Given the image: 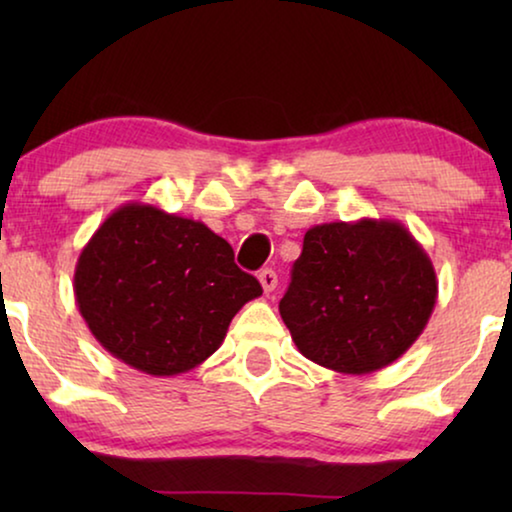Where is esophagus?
Masks as SVG:
<instances>
[{
	"label": "esophagus",
	"instance_id": "34e87169",
	"mask_svg": "<svg viewBox=\"0 0 512 512\" xmlns=\"http://www.w3.org/2000/svg\"><path fill=\"white\" fill-rule=\"evenodd\" d=\"M258 282H261L265 293L275 291L277 289V272L272 268H263L261 272H258Z\"/></svg>",
	"mask_w": 512,
	"mask_h": 512
}]
</instances>
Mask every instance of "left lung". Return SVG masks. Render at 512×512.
Masks as SVG:
<instances>
[{
    "mask_svg": "<svg viewBox=\"0 0 512 512\" xmlns=\"http://www.w3.org/2000/svg\"><path fill=\"white\" fill-rule=\"evenodd\" d=\"M436 298L431 258L403 223L333 221L305 233L279 314L305 359L368 375L408 352Z\"/></svg>",
    "mask_w": 512,
    "mask_h": 512,
    "instance_id": "1",
    "label": "left lung"
}]
</instances>
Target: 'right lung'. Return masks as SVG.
<instances>
[{
	"label": "right lung",
	"instance_id": "add662e5",
	"mask_svg": "<svg viewBox=\"0 0 512 512\" xmlns=\"http://www.w3.org/2000/svg\"><path fill=\"white\" fill-rule=\"evenodd\" d=\"M261 293L223 237L144 202L111 212L74 270L76 305L95 340L153 377L207 361L242 305Z\"/></svg>",
	"mask_w": 512,
	"mask_h": 512
}]
</instances>
